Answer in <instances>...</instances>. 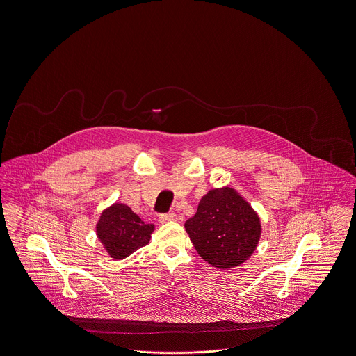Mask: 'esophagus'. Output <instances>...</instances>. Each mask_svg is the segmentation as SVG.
<instances>
[{
	"label": "esophagus",
	"instance_id": "1",
	"mask_svg": "<svg viewBox=\"0 0 356 356\" xmlns=\"http://www.w3.org/2000/svg\"><path fill=\"white\" fill-rule=\"evenodd\" d=\"M176 220H177V216L175 213H168V214L159 216V222H162V224H166V222H170V221H176Z\"/></svg>",
	"mask_w": 356,
	"mask_h": 356
}]
</instances>
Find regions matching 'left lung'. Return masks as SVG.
Returning <instances> with one entry per match:
<instances>
[{"label": "left lung", "mask_w": 356, "mask_h": 356, "mask_svg": "<svg viewBox=\"0 0 356 356\" xmlns=\"http://www.w3.org/2000/svg\"><path fill=\"white\" fill-rule=\"evenodd\" d=\"M184 228L200 258L221 270L245 262L262 234L258 213L232 187L209 190Z\"/></svg>", "instance_id": "left-lung-1"}]
</instances>
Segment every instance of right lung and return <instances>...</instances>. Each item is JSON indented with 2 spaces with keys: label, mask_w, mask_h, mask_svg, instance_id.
I'll use <instances>...</instances> for the list:
<instances>
[{
  "label": "right lung",
  "mask_w": 356,
  "mask_h": 356,
  "mask_svg": "<svg viewBox=\"0 0 356 356\" xmlns=\"http://www.w3.org/2000/svg\"><path fill=\"white\" fill-rule=\"evenodd\" d=\"M154 228L153 224L142 221L129 206L115 202L101 211L95 224V235L108 255L120 261L146 245Z\"/></svg>",
  "instance_id": "obj_1"
}]
</instances>
